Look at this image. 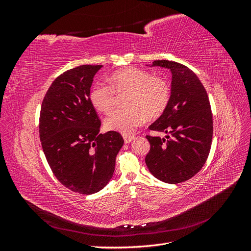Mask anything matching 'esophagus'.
I'll use <instances>...</instances> for the list:
<instances>
[{
    "instance_id": "1",
    "label": "esophagus",
    "mask_w": 251,
    "mask_h": 251,
    "mask_svg": "<svg viewBox=\"0 0 251 251\" xmlns=\"http://www.w3.org/2000/svg\"><path fill=\"white\" fill-rule=\"evenodd\" d=\"M124 140H125V142L126 143H128V142H131L133 139H134V136L133 135H126V134H125L124 136Z\"/></svg>"
}]
</instances>
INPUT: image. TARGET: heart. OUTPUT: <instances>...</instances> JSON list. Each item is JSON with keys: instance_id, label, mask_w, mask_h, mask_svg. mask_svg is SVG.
I'll return each instance as SVG.
<instances>
[{"instance_id": "heart-1", "label": "heart", "mask_w": 251, "mask_h": 251, "mask_svg": "<svg viewBox=\"0 0 251 251\" xmlns=\"http://www.w3.org/2000/svg\"><path fill=\"white\" fill-rule=\"evenodd\" d=\"M111 86L96 83L91 90L90 100L102 113H109L115 103V92H128L127 109L115 110L105 118L104 126L110 131L131 134L144 120L159 117L168 107L171 87L162 77L136 67H127L114 71Z\"/></svg>"}]
</instances>
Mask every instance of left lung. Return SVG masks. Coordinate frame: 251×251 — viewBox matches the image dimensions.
<instances>
[{"label":"left lung","mask_w":251,"mask_h":251,"mask_svg":"<svg viewBox=\"0 0 251 251\" xmlns=\"http://www.w3.org/2000/svg\"><path fill=\"white\" fill-rule=\"evenodd\" d=\"M153 66L172 72L168 107L149 128L165 138L147 135L151 144L146 157L149 171L166 183L177 184L194 177L206 162L212 140V114L206 90L184 65L154 60Z\"/></svg>","instance_id":"left-lung-1"}]
</instances>
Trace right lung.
Masks as SVG:
<instances>
[{
  "label": "right lung",
  "mask_w": 251,
  "mask_h": 251,
  "mask_svg": "<svg viewBox=\"0 0 251 251\" xmlns=\"http://www.w3.org/2000/svg\"><path fill=\"white\" fill-rule=\"evenodd\" d=\"M101 65H82L57 76L45 95L40 139L56 179L81 195L100 192L113 177L124 146L118 132L100 134L101 121L90 100V88Z\"/></svg>",
  "instance_id": "obj_1"
}]
</instances>
